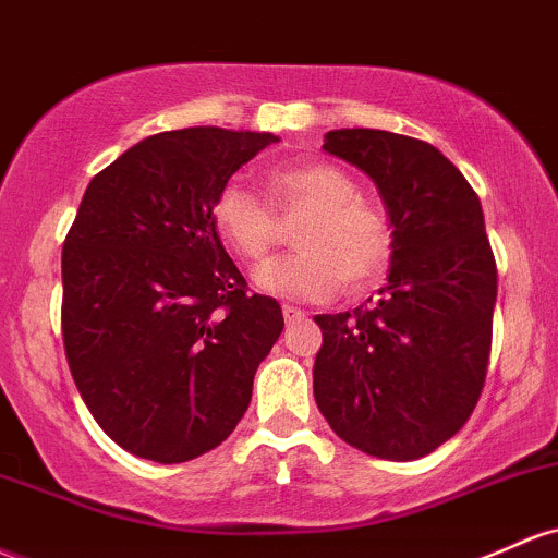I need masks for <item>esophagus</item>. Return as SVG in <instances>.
<instances>
[{"mask_svg":"<svg viewBox=\"0 0 558 558\" xmlns=\"http://www.w3.org/2000/svg\"><path fill=\"white\" fill-rule=\"evenodd\" d=\"M283 317H286V323H296V320H302L304 317V312L299 310V307H291V304H283Z\"/></svg>","mask_w":558,"mask_h":558,"instance_id":"1","label":"esophagus"}]
</instances>
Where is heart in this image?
Here are the masks:
<instances>
[{
    "label": "heart",
    "instance_id": "heart-1",
    "mask_svg": "<svg viewBox=\"0 0 558 558\" xmlns=\"http://www.w3.org/2000/svg\"><path fill=\"white\" fill-rule=\"evenodd\" d=\"M272 206L299 222L296 254L269 262L256 272L267 293L293 302H323L347 286L363 293L387 278L395 259V225L344 169L330 161H299L267 174ZM211 222L219 238L241 259L259 265L278 243V222L269 206L243 182L230 180L211 201Z\"/></svg>",
    "mask_w": 558,
    "mask_h": 558
}]
</instances>
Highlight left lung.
<instances>
[{
    "instance_id": "left-lung-1",
    "label": "left lung",
    "mask_w": 558,
    "mask_h": 558,
    "mask_svg": "<svg viewBox=\"0 0 558 558\" xmlns=\"http://www.w3.org/2000/svg\"><path fill=\"white\" fill-rule=\"evenodd\" d=\"M323 148L376 182L395 259L378 302L315 317V402L352 448L424 458L466 424L485 387L498 267L480 195L424 140L336 130Z\"/></svg>"
}]
</instances>
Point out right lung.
<instances>
[{
	"label": "right lung",
	"mask_w": 558,
	"mask_h": 558,
	"mask_svg": "<svg viewBox=\"0 0 558 558\" xmlns=\"http://www.w3.org/2000/svg\"><path fill=\"white\" fill-rule=\"evenodd\" d=\"M269 132H161L92 177L63 243V347L78 395L132 456L182 463L222 445L283 330L211 222L217 190Z\"/></svg>",
	"instance_id": "1"
}]
</instances>
